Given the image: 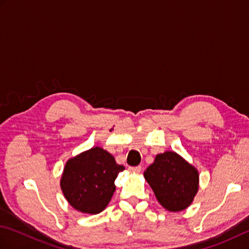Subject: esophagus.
I'll return each mask as SVG.
<instances>
[{"label": "esophagus", "instance_id": "34e87169", "mask_svg": "<svg viewBox=\"0 0 249 249\" xmlns=\"http://www.w3.org/2000/svg\"><path fill=\"white\" fill-rule=\"evenodd\" d=\"M129 171L139 173L141 171V166H136V167H129Z\"/></svg>", "mask_w": 249, "mask_h": 249}]
</instances>
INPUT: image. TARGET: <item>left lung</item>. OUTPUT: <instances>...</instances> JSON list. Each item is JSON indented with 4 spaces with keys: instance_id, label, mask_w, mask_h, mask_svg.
Masks as SVG:
<instances>
[{
    "instance_id": "1",
    "label": "left lung",
    "mask_w": 249,
    "mask_h": 249,
    "mask_svg": "<svg viewBox=\"0 0 249 249\" xmlns=\"http://www.w3.org/2000/svg\"><path fill=\"white\" fill-rule=\"evenodd\" d=\"M144 178L158 202L170 212L186 209L198 190V171L176 152L156 155L144 171Z\"/></svg>"
}]
</instances>
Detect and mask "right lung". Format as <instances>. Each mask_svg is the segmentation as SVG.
I'll use <instances>...</instances> for the list:
<instances>
[{"label": "right lung", "instance_id": "add662e5", "mask_svg": "<svg viewBox=\"0 0 249 249\" xmlns=\"http://www.w3.org/2000/svg\"><path fill=\"white\" fill-rule=\"evenodd\" d=\"M124 169L110 153L93 147L66 162L61 188L72 208L98 214L108 205L115 190V178Z\"/></svg>", "mask_w": 249, "mask_h": 249}]
</instances>
